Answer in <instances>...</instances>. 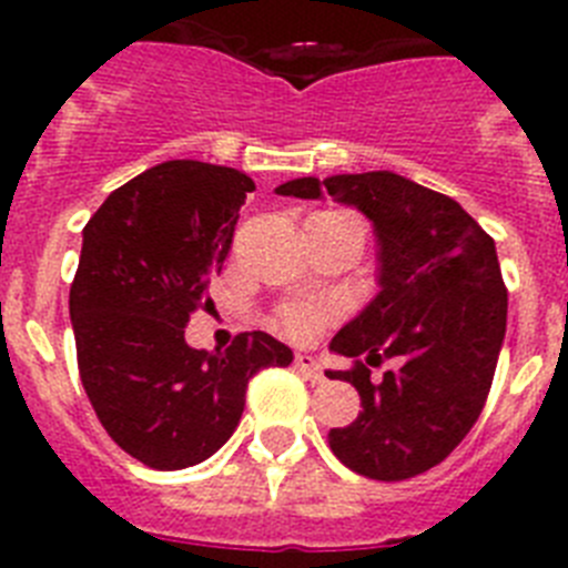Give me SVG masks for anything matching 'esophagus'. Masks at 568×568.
I'll return each mask as SVG.
<instances>
[{"instance_id":"34e87169","label":"esophagus","mask_w":568,"mask_h":568,"mask_svg":"<svg viewBox=\"0 0 568 568\" xmlns=\"http://www.w3.org/2000/svg\"><path fill=\"white\" fill-rule=\"evenodd\" d=\"M295 366H298V373L307 375L313 384H324V381H327V375H324V369H321V361L315 358V355H307V353L295 355Z\"/></svg>"}]
</instances>
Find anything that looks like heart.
I'll list each match as a JSON object with an SVG mask.
<instances>
[{
    "label": "heart",
    "mask_w": 568,
    "mask_h": 568,
    "mask_svg": "<svg viewBox=\"0 0 568 568\" xmlns=\"http://www.w3.org/2000/svg\"><path fill=\"white\" fill-rule=\"evenodd\" d=\"M284 333L293 335V338H313L321 327H324V310L313 307V304H290V307L281 310L278 315Z\"/></svg>",
    "instance_id": "1"
}]
</instances>
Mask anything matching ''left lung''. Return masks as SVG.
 <instances>
[{
	"mask_svg": "<svg viewBox=\"0 0 568 568\" xmlns=\"http://www.w3.org/2000/svg\"><path fill=\"white\" fill-rule=\"evenodd\" d=\"M327 190L373 222L381 293L333 338L355 358L344 373L361 395L358 418L329 429V449L373 480H406L438 466L466 438L489 395L506 335V284L495 241L455 199L389 170L307 175L278 195ZM393 359L384 379L369 365Z\"/></svg>",
	"mask_w": 568,
	"mask_h": 568,
	"instance_id": "left-lung-1",
	"label": "left lung"
}]
</instances>
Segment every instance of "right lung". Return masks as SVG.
<instances>
[{
    "mask_svg": "<svg viewBox=\"0 0 568 568\" xmlns=\"http://www.w3.org/2000/svg\"><path fill=\"white\" fill-rule=\"evenodd\" d=\"M253 190L241 170L179 159L113 190L84 224L70 284L79 375L110 438L150 469L207 460L235 433L250 378L293 361L267 333L224 353L184 341Z\"/></svg>",
    "mask_w": 568,
    "mask_h": 568,
    "instance_id": "add662e5",
    "label": "right lung"
}]
</instances>
